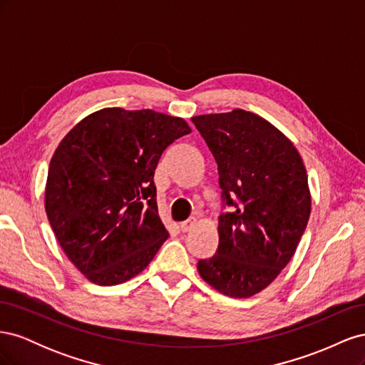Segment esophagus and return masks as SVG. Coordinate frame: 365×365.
<instances>
[{"label": "esophagus", "instance_id": "obj_1", "mask_svg": "<svg viewBox=\"0 0 365 365\" xmlns=\"http://www.w3.org/2000/svg\"><path fill=\"white\" fill-rule=\"evenodd\" d=\"M195 224H196V219H195V217H190L189 220H185V222H182V224L180 225V228H181L182 233H187V231H190V230L195 227Z\"/></svg>", "mask_w": 365, "mask_h": 365}]
</instances>
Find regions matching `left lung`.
Instances as JSON below:
<instances>
[{
    "instance_id": "left-lung-1",
    "label": "left lung",
    "mask_w": 365,
    "mask_h": 365,
    "mask_svg": "<svg viewBox=\"0 0 365 365\" xmlns=\"http://www.w3.org/2000/svg\"><path fill=\"white\" fill-rule=\"evenodd\" d=\"M217 163L222 201L219 245L197 262L212 288L248 298L271 284L289 263L309 215L307 173L294 143L268 120L233 109L192 117Z\"/></svg>"
}]
</instances>
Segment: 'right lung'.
I'll list each match as a JSON object with an SVG mask.
<instances>
[{
	"mask_svg": "<svg viewBox=\"0 0 365 365\" xmlns=\"http://www.w3.org/2000/svg\"><path fill=\"white\" fill-rule=\"evenodd\" d=\"M190 132L180 117L105 108L62 138L50 161L46 212L63 252L88 280H130L169 237L153 173L165 148Z\"/></svg>",
	"mask_w": 365,
	"mask_h": 365,
	"instance_id": "1",
	"label": "right lung"
}]
</instances>
